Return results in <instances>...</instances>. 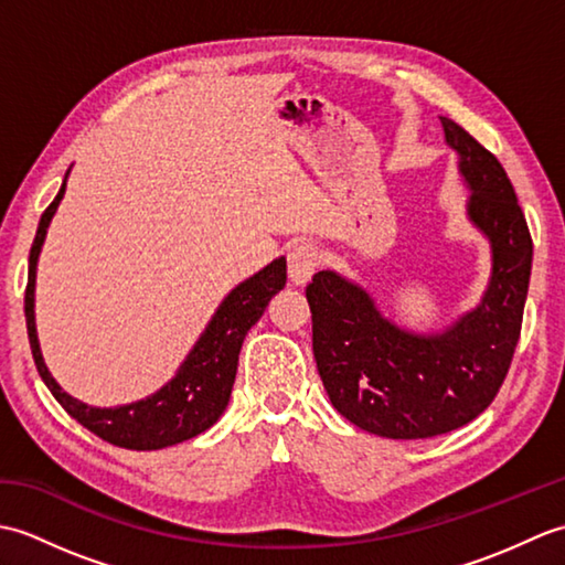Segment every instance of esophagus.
<instances>
[{"instance_id":"1","label":"esophagus","mask_w":565,"mask_h":565,"mask_svg":"<svg viewBox=\"0 0 565 565\" xmlns=\"http://www.w3.org/2000/svg\"><path fill=\"white\" fill-rule=\"evenodd\" d=\"M320 252L313 243H296L289 249V279L294 286H306L318 269Z\"/></svg>"}]
</instances>
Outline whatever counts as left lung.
<instances>
[{"instance_id": "1", "label": "left lung", "mask_w": 565, "mask_h": 565, "mask_svg": "<svg viewBox=\"0 0 565 565\" xmlns=\"http://www.w3.org/2000/svg\"><path fill=\"white\" fill-rule=\"evenodd\" d=\"M471 196L466 215L490 243L481 303L439 332H413L381 313L342 274L308 284L313 354L330 403L359 429L427 439L463 427L493 403L520 340L532 274V235L512 182L493 152L439 116Z\"/></svg>"}]
</instances>
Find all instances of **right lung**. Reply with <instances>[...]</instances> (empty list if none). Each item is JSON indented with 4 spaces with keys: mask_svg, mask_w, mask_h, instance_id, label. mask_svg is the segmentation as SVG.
<instances>
[{
    "mask_svg": "<svg viewBox=\"0 0 565 565\" xmlns=\"http://www.w3.org/2000/svg\"><path fill=\"white\" fill-rule=\"evenodd\" d=\"M65 182L60 186L51 206L43 211L29 255V284L26 298H23V313H26V330L35 369H39L43 383L51 388L55 401L65 407L67 415L75 417L82 427H87L104 441L116 444V447L152 451L172 447V444L201 435V431H206L211 425H215V419L223 415L227 401H231L237 374V356L239 350H243L245 334L262 318L264 308L271 301V296L279 294L286 286V257L274 259L255 276H249L243 284H237L235 289L223 298V303L209 320L206 330H203L201 338L196 340L194 350H191L184 362L179 364L174 379L167 381L160 391H154L148 398L128 405H87L72 398L70 393L60 388V383L51 376V371H47L41 354L39 332H35L33 310L35 267H39L47 225H51L60 201L65 196Z\"/></svg>",
    "mask_w": 565,
    "mask_h": 565,
    "instance_id": "right-lung-1",
    "label": "right lung"
}]
</instances>
